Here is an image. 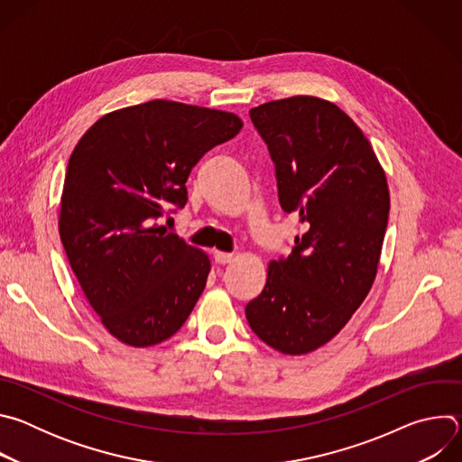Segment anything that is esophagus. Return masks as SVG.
Here are the masks:
<instances>
[{"mask_svg": "<svg viewBox=\"0 0 462 462\" xmlns=\"http://www.w3.org/2000/svg\"><path fill=\"white\" fill-rule=\"evenodd\" d=\"M214 259H216V263H219V265H226V263H230V261L234 259V255H232V254H226V252L216 250V252H214Z\"/></svg>", "mask_w": 462, "mask_h": 462, "instance_id": "34e87169", "label": "esophagus"}]
</instances>
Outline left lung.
Here are the masks:
<instances>
[{"label":"left lung","mask_w":462,"mask_h":462,"mask_svg":"<svg viewBox=\"0 0 462 462\" xmlns=\"http://www.w3.org/2000/svg\"><path fill=\"white\" fill-rule=\"evenodd\" d=\"M276 166L280 205L305 234L269 263L246 309L252 331L283 355L333 340L376 278L389 216L385 173L362 129L333 102L291 97L250 109Z\"/></svg>","instance_id":"8db88e82"}]
</instances>
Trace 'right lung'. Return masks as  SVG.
<instances>
[{"label":"right lung","mask_w":462,"mask_h":462,"mask_svg":"<svg viewBox=\"0 0 462 462\" xmlns=\"http://www.w3.org/2000/svg\"><path fill=\"white\" fill-rule=\"evenodd\" d=\"M241 127L234 113L152 100L104 115L75 146L60 239L88 301L122 344L168 340L205 291L208 255L157 221L186 205L191 168Z\"/></svg>","instance_id":"right-lung-1"}]
</instances>
